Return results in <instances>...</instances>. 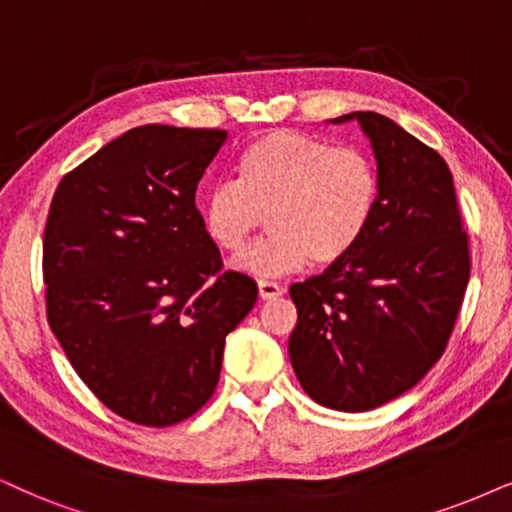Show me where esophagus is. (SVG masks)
<instances>
[{
	"label": "esophagus",
	"mask_w": 512,
	"mask_h": 512,
	"mask_svg": "<svg viewBox=\"0 0 512 512\" xmlns=\"http://www.w3.org/2000/svg\"><path fill=\"white\" fill-rule=\"evenodd\" d=\"M257 288H260L262 300H274V297L283 295V286H278L276 281H260L257 283Z\"/></svg>",
	"instance_id": "1"
}]
</instances>
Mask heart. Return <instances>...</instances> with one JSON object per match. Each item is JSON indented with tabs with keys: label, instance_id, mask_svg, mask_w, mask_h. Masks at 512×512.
<instances>
[{
	"label": "heart",
	"instance_id": "b5f03b06",
	"mask_svg": "<svg viewBox=\"0 0 512 512\" xmlns=\"http://www.w3.org/2000/svg\"><path fill=\"white\" fill-rule=\"evenodd\" d=\"M380 203V172L364 148L300 132H271L238 155L234 179L217 181L200 200L212 243L241 252L267 215L271 234L236 257L257 278L293 274L314 257L345 260L371 229Z\"/></svg>",
	"mask_w": 512,
	"mask_h": 512
}]
</instances>
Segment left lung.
I'll list each match as a JSON object with an SVG mask.
<instances>
[{"instance_id": "obj_1", "label": "left lung", "mask_w": 512, "mask_h": 512, "mask_svg": "<svg viewBox=\"0 0 512 512\" xmlns=\"http://www.w3.org/2000/svg\"><path fill=\"white\" fill-rule=\"evenodd\" d=\"M357 122L380 172L364 241L323 274L290 286L297 326L288 354L302 390L326 409H378L437 364L470 278L454 177L404 127L371 111Z\"/></svg>"}]
</instances>
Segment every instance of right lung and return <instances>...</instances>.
I'll return each mask as SVG.
<instances>
[{
    "label": "right lung",
    "instance_id": "obj_1",
    "mask_svg": "<svg viewBox=\"0 0 512 512\" xmlns=\"http://www.w3.org/2000/svg\"><path fill=\"white\" fill-rule=\"evenodd\" d=\"M226 129L134 127L66 174L44 229L47 316L84 385L151 428L215 392L257 283L222 271L196 189Z\"/></svg>",
    "mask_w": 512,
    "mask_h": 512
}]
</instances>
